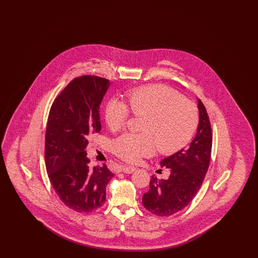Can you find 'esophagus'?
Wrapping results in <instances>:
<instances>
[{"label":"esophagus","instance_id":"1","mask_svg":"<svg viewBox=\"0 0 258 258\" xmlns=\"http://www.w3.org/2000/svg\"><path fill=\"white\" fill-rule=\"evenodd\" d=\"M135 169H136L135 167H132V166H125V165L120 166V171L126 173V174L133 173V172L135 171Z\"/></svg>","mask_w":258,"mask_h":258}]
</instances>
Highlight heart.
<instances>
[{"mask_svg":"<svg viewBox=\"0 0 258 258\" xmlns=\"http://www.w3.org/2000/svg\"><path fill=\"white\" fill-rule=\"evenodd\" d=\"M124 98L125 101H108L104 119L111 131L117 132L125 125L132 113L144 116L140 127L142 134H124L111 144L112 152L127 162L151 156L157 148L162 154L174 153L184 147L197 131V106L169 87H139Z\"/></svg>","mask_w":258,"mask_h":258,"instance_id":"b5f03b06","label":"heart"}]
</instances>
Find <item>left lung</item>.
<instances>
[{"instance_id": "1", "label": "left lung", "mask_w": 258, "mask_h": 258, "mask_svg": "<svg viewBox=\"0 0 258 258\" xmlns=\"http://www.w3.org/2000/svg\"><path fill=\"white\" fill-rule=\"evenodd\" d=\"M199 123L189 146L160 161L170 170L167 180L152 176L150 188L142 197L143 206L159 217H169L186 207L197 196L208 171L213 135L208 113L198 99Z\"/></svg>"}]
</instances>
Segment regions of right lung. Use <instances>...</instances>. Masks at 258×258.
I'll list each match as a JSON object with an SVG mask.
<instances>
[{
  "label": "right lung",
  "mask_w": 258,
  "mask_h": 258,
  "mask_svg": "<svg viewBox=\"0 0 258 258\" xmlns=\"http://www.w3.org/2000/svg\"><path fill=\"white\" fill-rule=\"evenodd\" d=\"M109 81L96 75L74 78L55 98L45 134V166L61 202L77 213H91L105 201L114 174L103 164L90 167L88 138L101 130L99 107Z\"/></svg>",
  "instance_id": "1"
}]
</instances>
